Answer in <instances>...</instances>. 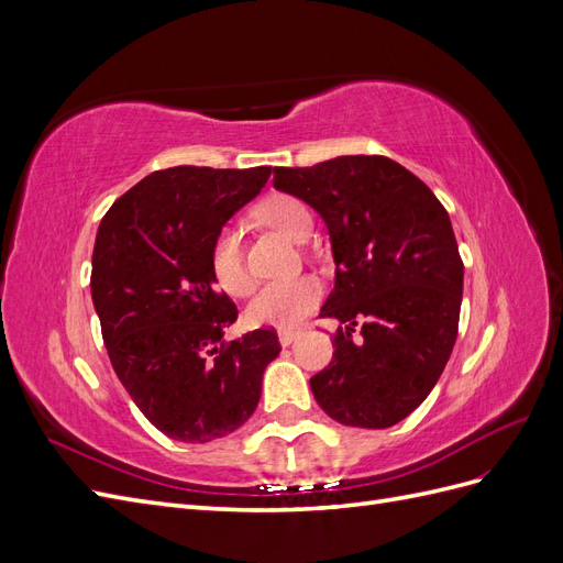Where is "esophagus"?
Segmentation results:
<instances>
[{"label":"esophagus","instance_id":"1","mask_svg":"<svg viewBox=\"0 0 563 563\" xmlns=\"http://www.w3.org/2000/svg\"><path fill=\"white\" fill-rule=\"evenodd\" d=\"M279 343H282V347H288L291 343H296V340L300 338V331H291V329H282L279 333Z\"/></svg>","mask_w":563,"mask_h":563}]
</instances>
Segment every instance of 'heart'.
Segmentation results:
<instances>
[{"mask_svg": "<svg viewBox=\"0 0 563 563\" xmlns=\"http://www.w3.org/2000/svg\"><path fill=\"white\" fill-rule=\"evenodd\" d=\"M258 216L265 225L282 232L294 242L310 234L312 218L305 203L291 195L267 197ZM211 272L218 286L230 296H244L251 288V275L242 258V234L234 225H225L216 234L211 246ZM321 298V284L310 275L269 282L246 305V319L251 327L291 329Z\"/></svg>", "mask_w": 563, "mask_h": 563, "instance_id": "obj_1", "label": "heart"}]
</instances>
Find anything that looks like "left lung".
<instances>
[{"mask_svg": "<svg viewBox=\"0 0 563 563\" xmlns=\"http://www.w3.org/2000/svg\"><path fill=\"white\" fill-rule=\"evenodd\" d=\"M275 187L329 230L335 282L321 317L338 321L331 364L310 378L335 422L385 430L428 399L455 345L463 261L432 190L387 157L277 166ZM356 322L363 335L352 339Z\"/></svg>", "mask_w": 563, "mask_h": 563, "instance_id": "obj_1", "label": "left lung"}]
</instances>
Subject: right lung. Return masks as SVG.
<instances>
[{"label":"right lung","instance_id":"right-lung-1","mask_svg":"<svg viewBox=\"0 0 563 563\" xmlns=\"http://www.w3.org/2000/svg\"><path fill=\"white\" fill-rule=\"evenodd\" d=\"M269 166H174L145 176L100 220L91 298L117 378L159 432L185 444L253 416L275 331L223 343L234 302L216 291V234L258 197Z\"/></svg>","mask_w":563,"mask_h":563}]
</instances>
